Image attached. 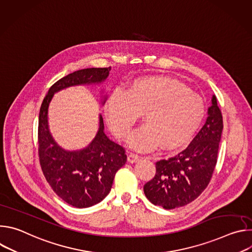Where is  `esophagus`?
<instances>
[{"label": "esophagus", "mask_w": 252, "mask_h": 252, "mask_svg": "<svg viewBox=\"0 0 252 252\" xmlns=\"http://www.w3.org/2000/svg\"><path fill=\"white\" fill-rule=\"evenodd\" d=\"M139 158H140V157L137 156V155H135V154H129V155L127 156V161L130 162V163H134V162L138 161Z\"/></svg>", "instance_id": "obj_1"}]
</instances>
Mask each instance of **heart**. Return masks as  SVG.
Instances as JSON below:
<instances>
[{
    "label": "heart",
    "instance_id": "heart-1",
    "mask_svg": "<svg viewBox=\"0 0 252 252\" xmlns=\"http://www.w3.org/2000/svg\"><path fill=\"white\" fill-rule=\"evenodd\" d=\"M140 114L145 124L129 135L128 146L142 152L158 146L175 151L188 145L198 130L205 104L200 94L177 80L143 76L131 81L126 93H113L104 105L107 125L120 138L129 133Z\"/></svg>",
    "mask_w": 252,
    "mask_h": 252
}]
</instances>
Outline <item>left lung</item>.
Returning a JSON list of instances; mask_svg holds the SVG:
<instances>
[{"mask_svg":"<svg viewBox=\"0 0 252 252\" xmlns=\"http://www.w3.org/2000/svg\"><path fill=\"white\" fill-rule=\"evenodd\" d=\"M223 128L217 96L212 95L204 126L177 156L157 161L156 175L143 187L148 199L164 209L189 204L208 186L218 161Z\"/></svg>","mask_w":252,"mask_h":252,"instance_id":"left-lung-1","label":"left lung"}]
</instances>
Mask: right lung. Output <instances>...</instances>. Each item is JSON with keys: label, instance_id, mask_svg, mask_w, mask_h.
I'll use <instances>...</instances> for the list:
<instances>
[{"label": "right lung", "instance_id": "obj_1", "mask_svg": "<svg viewBox=\"0 0 252 252\" xmlns=\"http://www.w3.org/2000/svg\"><path fill=\"white\" fill-rule=\"evenodd\" d=\"M110 70L111 66L74 71L50 88L41 105L38 139L42 170L56 194L78 208L93 206L110 193L117 171L126 161V151L106 136L101 115L97 132L87 148L63 150L50 132L49 105L56 93L74 86L101 84L109 77ZM104 102L105 95L101 104Z\"/></svg>", "mask_w": 252, "mask_h": 252}]
</instances>
